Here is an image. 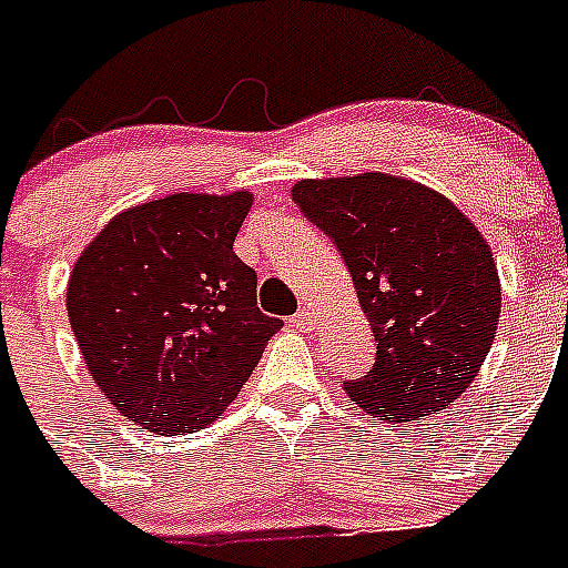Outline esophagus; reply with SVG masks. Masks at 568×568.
I'll use <instances>...</instances> for the list:
<instances>
[{
	"label": "esophagus",
	"mask_w": 568,
	"mask_h": 568,
	"mask_svg": "<svg viewBox=\"0 0 568 568\" xmlns=\"http://www.w3.org/2000/svg\"><path fill=\"white\" fill-rule=\"evenodd\" d=\"M291 322H294V327H300V331H308V327L316 325V314L311 308H302L300 314L291 316Z\"/></svg>",
	"instance_id": "34e87169"
}]
</instances>
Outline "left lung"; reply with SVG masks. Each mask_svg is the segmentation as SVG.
Returning a JSON list of instances; mask_svg holds the SVG:
<instances>
[{"mask_svg": "<svg viewBox=\"0 0 568 568\" xmlns=\"http://www.w3.org/2000/svg\"><path fill=\"white\" fill-rule=\"evenodd\" d=\"M294 204L342 252L375 364L344 392L367 415L404 423L454 404L490 353L501 285L485 237L452 201L412 179H305Z\"/></svg>", "mask_w": 568, "mask_h": 568, "instance_id": "obj_1", "label": "left lung"}]
</instances>
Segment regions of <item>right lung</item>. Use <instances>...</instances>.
<instances>
[{
    "label": "right lung",
    "instance_id": "obj_1",
    "mask_svg": "<svg viewBox=\"0 0 568 568\" xmlns=\"http://www.w3.org/2000/svg\"><path fill=\"white\" fill-rule=\"evenodd\" d=\"M252 193H173L120 212L69 274L81 356L120 415L190 434L224 415L283 327L232 252Z\"/></svg>",
    "mask_w": 568,
    "mask_h": 568
}]
</instances>
